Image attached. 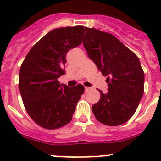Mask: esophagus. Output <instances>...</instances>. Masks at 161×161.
Returning a JSON list of instances; mask_svg holds the SVG:
<instances>
[{"label": "esophagus", "mask_w": 161, "mask_h": 161, "mask_svg": "<svg viewBox=\"0 0 161 161\" xmlns=\"http://www.w3.org/2000/svg\"><path fill=\"white\" fill-rule=\"evenodd\" d=\"M91 90L90 87H85V91L86 92H88V91H90Z\"/></svg>", "instance_id": "obj_1"}]
</instances>
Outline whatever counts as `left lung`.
<instances>
[{
	"label": "left lung",
	"instance_id": "obj_1",
	"mask_svg": "<svg viewBox=\"0 0 161 161\" xmlns=\"http://www.w3.org/2000/svg\"><path fill=\"white\" fill-rule=\"evenodd\" d=\"M83 46L102 75L108 76V92L92 105L96 119L117 126L127 122L137 109L144 92V71L138 57L109 32L86 27Z\"/></svg>",
	"mask_w": 161,
	"mask_h": 161
}]
</instances>
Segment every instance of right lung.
<instances>
[{"label":"right lung","instance_id":"obj_1","mask_svg":"<svg viewBox=\"0 0 161 161\" xmlns=\"http://www.w3.org/2000/svg\"><path fill=\"white\" fill-rule=\"evenodd\" d=\"M82 25L50 31L27 53L19 71V88L30 118L40 127L56 129L72 119L82 85L69 87L58 82L65 73L66 53L82 43Z\"/></svg>","mask_w":161,"mask_h":161}]
</instances>
